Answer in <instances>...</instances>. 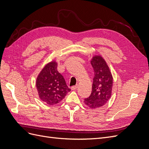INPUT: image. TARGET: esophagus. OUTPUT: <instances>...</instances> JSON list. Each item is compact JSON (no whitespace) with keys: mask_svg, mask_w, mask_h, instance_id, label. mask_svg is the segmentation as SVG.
<instances>
[{"mask_svg":"<svg viewBox=\"0 0 149 149\" xmlns=\"http://www.w3.org/2000/svg\"><path fill=\"white\" fill-rule=\"evenodd\" d=\"M77 88H78V85H76V86H71V89L72 90H74V89H76Z\"/></svg>","mask_w":149,"mask_h":149,"instance_id":"esophagus-1","label":"esophagus"}]
</instances>
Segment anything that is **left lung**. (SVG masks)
<instances>
[{
	"instance_id": "left-lung-1",
	"label": "left lung",
	"mask_w": 149,
	"mask_h": 149,
	"mask_svg": "<svg viewBox=\"0 0 149 149\" xmlns=\"http://www.w3.org/2000/svg\"><path fill=\"white\" fill-rule=\"evenodd\" d=\"M94 71L92 92L84 99L85 104L91 109L102 107L109 101L112 90V75L106 61L101 55H94L91 60Z\"/></svg>"
}]
</instances>
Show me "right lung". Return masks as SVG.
<instances>
[{
    "label": "right lung",
    "instance_id": "right-lung-1",
    "mask_svg": "<svg viewBox=\"0 0 149 149\" xmlns=\"http://www.w3.org/2000/svg\"><path fill=\"white\" fill-rule=\"evenodd\" d=\"M57 66L56 61L49 62L40 72L36 81L40 99L48 105L56 104L71 91L63 76L58 72Z\"/></svg>",
    "mask_w": 149,
    "mask_h": 149
}]
</instances>
